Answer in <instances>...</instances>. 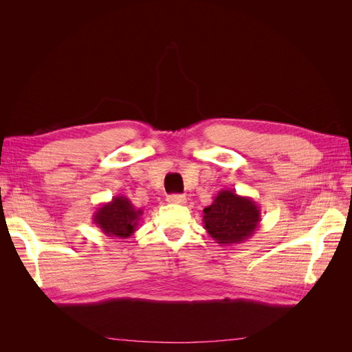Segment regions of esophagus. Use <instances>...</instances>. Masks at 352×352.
<instances>
[{"mask_svg":"<svg viewBox=\"0 0 352 352\" xmlns=\"http://www.w3.org/2000/svg\"><path fill=\"white\" fill-rule=\"evenodd\" d=\"M167 201L170 202V204H185L186 198H185V195L175 194V195H168V197H167Z\"/></svg>","mask_w":352,"mask_h":352,"instance_id":"esophagus-1","label":"esophagus"}]
</instances>
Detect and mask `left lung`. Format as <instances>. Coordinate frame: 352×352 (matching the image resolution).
<instances>
[{
	"label": "left lung",
	"instance_id": "8db88e82",
	"mask_svg": "<svg viewBox=\"0 0 352 352\" xmlns=\"http://www.w3.org/2000/svg\"><path fill=\"white\" fill-rule=\"evenodd\" d=\"M261 221V210L252 198L221 189L204 208L202 223L208 235L221 247L239 245L250 239Z\"/></svg>",
	"mask_w": 352,
	"mask_h": 352
}]
</instances>
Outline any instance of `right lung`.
<instances>
[{"label": "right lung", "mask_w": 352, "mask_h": 352, "mask_svg": "<svg viewBox=\"0 0 352 352\" xmlns=\"http://www.w3.org/2000/svg\"><path fill=\"white\" fill-rule=\"evenodd\" d=\"M142 214L144 211L141 208L136 210L129 198L119 195L100 206L94 212L92 221L101 229L104 235L127 239L140 226Z\"/></svg>", "instance_id": "right-lung-1"}]
</instances>
